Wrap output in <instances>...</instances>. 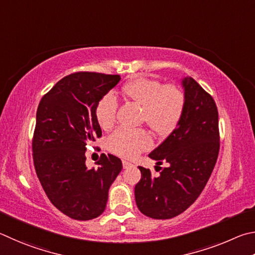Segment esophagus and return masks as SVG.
Wrapping results in <instances>:
<instances>
[{
	"instance_id": "obj_1",
	"label": "esophagus",
	"mask_w": 255,
	"mask_h": 255,
	"mask_svg": "<svg viewBox=\"0 0 255 255\" xmlns=\"http://www.w3.org/2000/svg\"><path fill=\"white\" fill-rule=\"evenodd\" d=\"M122 163H123V168H124V169H128V168L132 167V163L128 162V161H125V160H123Z\"/></svg>"
}]
</instances>
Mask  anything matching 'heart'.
Listing matches in <instances>:
<instances>
[{
  "mask_svg": "<svg viewBox=\"0 0 255 255\" xmlns=\"http://www.w3.org/2000/svg\"><path fill=\"white\" fill-rule=\"evenodd\" d=\"M122 93L142 107V122L160 134L171 132L185 113L186 95L177 85H163L158 79L139 77L125 84ZM118 106V98L112 93L98 102L96 119L102 128L107 130L113 127ZM109 146L115 154L133 159L152 146V137L142 128H120L110 136Z\"/></svg>",
  "mask_w": 255,
  "mask_h": 255,
  "instance_id": "obj_1",
  "label": "heart"
}]
</instances>
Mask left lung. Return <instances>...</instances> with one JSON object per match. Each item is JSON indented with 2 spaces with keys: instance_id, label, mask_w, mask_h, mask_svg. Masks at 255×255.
Wrapping results in <instances>:
<instances>
[{
  "instance_id": "left-lung-1",
  "label": "left lung",
  "mask_w": 255,
  "mask_h": 255,
  "mask_svg": "<svg viewBox=\"0 0 255 255\" xmlns=\"http://www.w3.org/2000/svg\"><path fill=\"white\" fill-rule=\"evenodd\" d=\"M181 85L185 113L175 130L149 154L157 161L155 167L162 161L169 167L158 177L139 167L141 180L134 188L137 208L154 220H169L194 204L212 175L220 151L218 112L213 97L191 77H185Z\"/></svg>"
}]
</instances>
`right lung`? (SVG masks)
I'll list each match as a JSON object with an SVG mask.
<instances>
[{"label":"right lung","mask_w":255,"mask_h":255,"mask_svg":"<svg viewBox=\"0 0 255 255\" xmlns=\"http://www.w3.org/2000/svg\"><path fill=\"white\" fill-rule=\"evenodd\" d=\"M119 75L80 71L60 79L39 103L32 140L33 162L53 206L70 218L88 221L105 211L109 189L122 170L115 155L86 167L87 144L102 135L98 102L118 85Z\"/></svg>","instance_id":"1"}]
</instances>
